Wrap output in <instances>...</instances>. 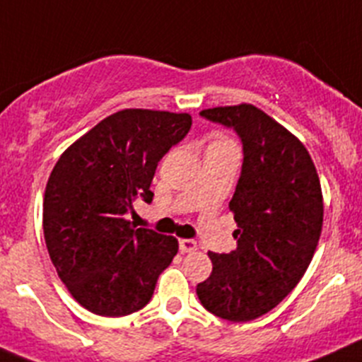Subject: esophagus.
Listing matches in <instances>:
<instances>
[{"mask_svg":"<svg viewBox=\"0 0 362 362\" xmlns=\"http://www.w3.org/2000/svg\"><path fill=\"white\" fill-rule=\"evenodd\" d=\"M179 250L183 254L195 252L197 250V242H194V240H179Z\"/></svg>","mask_w":362,"mask_h":362,"instance_id":"1","label":"esophagus"}]
</instances>
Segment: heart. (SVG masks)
<instances>
[{
  "label": "heart",
  "instance_id": "1",
  "mask_svg": "<svg viewBox=\"0 0 362 362\" xmlns=\"http://www.w3.org/2000/svg\"><path fill=\"white\" fill-rule=\"evenodd\" d=\"M227 142H229V140L222 139V136H213V140H211V144H209V146H215V144H227Z\"/></svg>",
  "mask_w": 362,
  "mask_h": 362
}]
</instances>
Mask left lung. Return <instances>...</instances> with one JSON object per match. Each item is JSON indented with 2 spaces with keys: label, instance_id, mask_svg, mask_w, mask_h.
<instances>
[{
  "label": "left lung",
  "instance_id": "obj_1",
  "mask_svg": "<svg viewBox=\"0 0 362 362\" xmlns=\"http://www.w3.org/2000/svg\"><path fill=\"white\" fill-rule=\"evenodd\" d=\"M201 117L235 129L243 163L229 202L236 249L208 252L213 272L197 284V297L215 316L250 322L272 311L308 270L322 235V187L304 144L263 110L218 106Z\"/></svg>",
  "mask_w": 362,
  "mask_h": 362
}]
</instances>
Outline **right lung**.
I'll list each match as a JSON object with an SVG mask.
<instances>
[{
  "instance_id": "obj_1",
  "label": "right lung",
  "mask_w": 362,
  "mask_h": 362,
  "mask_svg": "<svg viewBox=\"0 0 362 362\" xmlns=\"http://www.w3.org/2000/svg\"><path fill=\"white\" fill-rule=\"evenodd\" d=\"M188 113L120 110L60 156L44 194L47 252L72 297L101 316H126L151 300L177 240L135 229L133 202L153 201L158 161L187 136Z\"/></svg>"
}]
</instances>
